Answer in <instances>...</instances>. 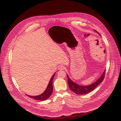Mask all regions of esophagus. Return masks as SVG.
<instances>
[{
	"label": "esophagus",
	"mask_w": 121,
	"mask_h": 121,
	"mask_svg": "<svg viewBox=\"0 0 121 121\" xmlns=\"http://www.w3.org/2000/svg\"><path fill=\"white\" fill-rule=\"evenodd\" d=\"M58 69L59 70H64L65 69V67L63 65H60L59 66H58Z\"/></svg>",
	"instance_id": "1"
}]
</instances>
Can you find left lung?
<instances>
[{"label":"left lung","instance_id":"left-lung-1","mask_svg":"<svg viewBox=\"0 0 121 121\" xmlns=\"http://www.w3.org/2000/svg\"><path fill=\"white\" fill-rule=\"evenodd\" d=\"M96 31L100 35L99 33L98 32H97L96 30ZM105 71H104V72L103 73L100 77L96 82L88 86H81L76 84V83L74 82L72 80H71L67 75V82L69 86V88L71 91H72L73 92H74L77 94L83 95L93 91L103 80L105 77Z\"/></svg>","mask_w":121,"mask_h":121}]
</instances>
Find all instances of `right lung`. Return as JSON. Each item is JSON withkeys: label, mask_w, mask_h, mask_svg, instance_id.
Listing matches in <instances>:
<instances>
[{"label": "right lung", "mask_w": 121, "mask_h": 121, "mask_svg": "<svg viewBox=\"0 0 121 121\" xmlns=\"http://www.w3.org/2000/svg\"><path fill=\"white\" fill-rule=\"evenodd\" d=\"M55 75V73L52 77L49 84L47 86V87L44 92H43L42 94L36 96H29L28 95L26 94L28 97L34 99L38 100H44L47 99L48 98H49V97L51 95L52 93L53 92V80L54 78V77Z\"/></svg>", "instance_id": "right-lung-1"}]
</instances>
